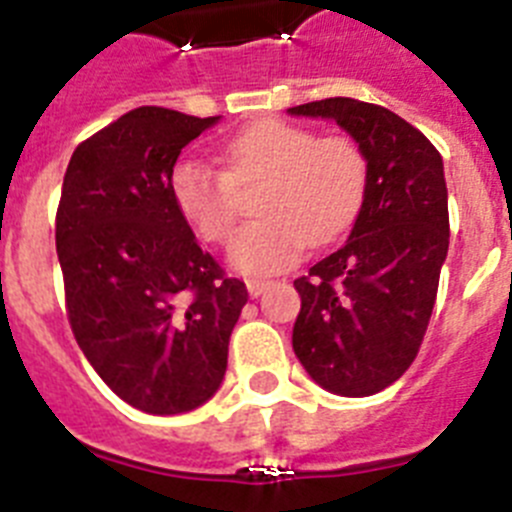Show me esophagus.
<instances>
[{"instance_id":"esophagus-1","label":"esophagus","mask_w":512,"mask_h":512,"mask_svg":"<svg viewBox=\"0 0 512 512\" xmlns=\"http://www.w3.org/2000/svg\"><path fill=\"white\" fill-rule=\"evenodd\" d=\"M246 287H248V295H251V297H261L266 292V289L271 287V282H269V279L251 277V279H246Z\"/></svg>"}]
</instances>
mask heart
<instances>
[{
  "mask_svg": "<svg viewBox=\"0 0 512 512\" xmlns=\"http://www.w3.org/2000/svg\"><path fill=\"white\" fill-rule=\"evenodd\" d=\"M225 171L187 158L171 174V194L194 233L225 243L241 212V189L264 179L259 220L238 230L230 264L274 274L300 259L307 243L341 238L364 207L369 158L348 135H318L297 122L259 120L225 140Z\"/></svg>",
  "mask_w": 512,
  "mask_h": 512,
  "instance_id": "b5f03b06",
  "label": "heart"
}]
</instances>
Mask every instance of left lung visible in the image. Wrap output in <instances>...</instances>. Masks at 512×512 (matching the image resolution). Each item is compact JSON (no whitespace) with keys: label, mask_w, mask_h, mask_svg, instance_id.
<instances>
[{"label":"left lung","mask_w":512,"mask_h":512,"mask_svg":"<svg viewBox=\"0 0 512 512\" xmlns=\"http://www.w3.org/2000/svg\"><path fill=\"white\" fill-rule=\"evenodd\" d=\"M289 112L336 120L369 158V192L348 241L295 279L292 348L328 392L374 395L408 372L436 305L449 251L441 153L379 104L330 97Z\"/></svg>","instance_id":"obj_1"}]
</instances>
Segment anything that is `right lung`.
I'll use <instances>...</instances> for the list:
<instances>
[{
	"label": "right lung",
	"mask_w": 512,
	"mask_h": 512,
	"mask_svg": "<svg viewBox=\"0 0 512 512\" xmlns=\"http://www.w3.org/2000/svg\"><path fill=\"white\" fill-rule=\"evenodd\" d=\"M217 120L138 107L79 143L63 176L56 251L71 330L104 384L151 415L215 395L248 302L171 194L182 148Z\"/></svg>",
	"instance_id": "add662e5"
}]
</instances>
